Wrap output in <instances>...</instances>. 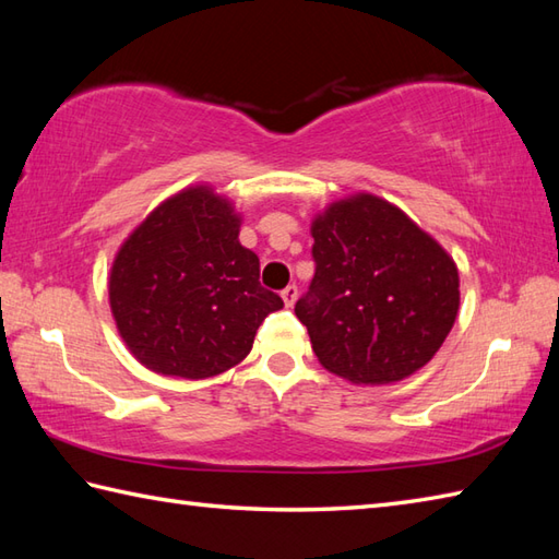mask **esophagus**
Instances as JSON below:
<instances>
[{
	"instance_id": "34e87169",
	"label": "esophagus",
	"mask_w": 559,
	"mask_h": 559,
	"mask_svg": "<svg viewBox=\"0 0 559 559\" xmlns=\"http://www.w3.org/2000/svg\"><path fill=\"white\" fill-rule=\"evenodd\" d=\"M281 298H283V302H286V307H293L295 300H298V286L283 288V290H281Z\"/></svg>"
}]
</instances>
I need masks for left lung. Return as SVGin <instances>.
Wrapping results in <instances>:
<instances>
[{"label":"left lung","mask_w":559,"mask_h":559,"mask_svg":"<svg viewBox=\"0 0 559 559\" xmlns=\"http://www.w3.org/2000/svg\"><path fill=\"white\" fill-rule=\"evenodd\" d=\"M314 278L295 305L312 350L353 384H391L442 348L459 312L444 247L374 194L334 201L312 221Z\"/></svg>","instance_id":"obj_1"}]
</instances>
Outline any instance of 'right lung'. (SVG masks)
Segmentation results:
<instances>
[{
  "mask_svg": "<svg viewBox=\"0 0 559 559\" xmlns=\"http://www.w3.org/2000/svg\"><path fill=\"white\" fill-rule=\"evenodd\" d=\"M240 216L206 185L182 189L127 237L110 269V310L129 353L165 377L206 379L252 350L283 307L261 288Z\"/></svg>",
  "mask_w": 559,
  "mask_h": 559,
  "instance_id": "obj_1",
  "label": "right lung"
}]
</instances>
